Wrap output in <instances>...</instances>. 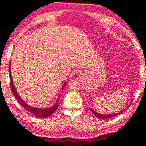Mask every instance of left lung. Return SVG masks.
Wrapping results in <instances>:
<instances>
[{"instance_id":"8db88e82","label":"left lung","mask_w":146,"mask_h":146,"mask_svg":"<svg viewBox=\"0 0 146 146\" xmlns=\"http://www.w3.org/2000/svg\"><path fill=\"white\" fill-rule=\"evenodd\" d=\"M90 110H91V111H92L93 114H94L95 116L98 117V118H101V119H106V118H111V117H114L116 116H118V114H121V113H123V111L125 110H125H123L118 111V112L115 113V114H99V113L96 112V111L93 110V109H91V108H90Z\"/></svg>"}]
</instances>
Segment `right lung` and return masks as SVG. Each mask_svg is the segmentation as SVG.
<instances>
[{
  "instance_id": "obj_1",
  "label": "right lung",
  "mask_w": 146,
  "mask_h": 146,
  "mask_svg": "<svg viewBox=\"0 0 146 146\" xmlns=\"http://www.w3.org/2000/svg\"><path fill=\"white\" fill-rule=\"evenodd\" d=\"M11 73V68L9 67V74H10V80H11L10 84H11V87L12 92L13 93V95H15V98L17 99L18 102L21 104V106H22V107L25 110H26L29 111L30 113H31V114L35 115V116L37 117V118H47V117L51 116V114H53L54 111L58 108V106H59L58 104H59V98H60V95H59L58 99H57V102H55V104H54L53 106L47 108H40L32 107V106L28 105V104H26V102H25L21 98V97L19 96V94H18L17 92V91H16L15 87V85H14L13 82L12 76ZM66 84H67V82H66L64 84H63L62 87V89H64L65 86L66 85Z\"/></svg>"
}]
</instances>
